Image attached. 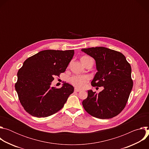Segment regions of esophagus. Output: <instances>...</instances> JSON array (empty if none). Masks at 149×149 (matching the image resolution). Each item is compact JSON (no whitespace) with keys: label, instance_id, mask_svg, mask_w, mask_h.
Returning <instances> with one entry per match:
<instances>
[{"label":"esophagus","instance_id":"obj_1","mask_svg":"<svg viewBox=\"0 0 149 149\" xmlns=\"http://www.w3.org/2000/svg\"><path fill=\"white\" fill-rule=\"evenodd\" d=\"M75 91H76V92H79V91H81V90H79V89L75 88Z\"/></svg>","mask_w":149,"mask_h":149}]
</instances>
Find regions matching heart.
<instances>
[{
    "label": "heart",
    "instance_id": "heart-1",
    "mask_svg": "<svg viewBox=\"0 0 149 149\" xmlns=\"http://www.w3.org/2000/svg\"><path fill=\"white\" fill-rule=\"evenodd\" d=\"M91 58L87 56H84L81 58V62L83 64L85 65L86 62ZM90 80V77L87 75H75L71 77L70 79V83L73 86L76 87L77 88L82 89L86 87V84Z\"/></svg>",
    "mask_w": 149,
    "mask_h": 149
}]
</instances>
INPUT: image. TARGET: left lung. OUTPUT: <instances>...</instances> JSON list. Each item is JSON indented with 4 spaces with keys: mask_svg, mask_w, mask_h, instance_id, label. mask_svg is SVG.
Here are the masks:
<instances>
[{
    "mask_svg": "<svg viewBox=\"0 0 149 149\" xmlns=\"http://www.w3.org/2000/svg\"><path fill=\"white\" fill-rule=\"evenodd\" d=\"M81 51L95 61L98 72L91 86L104 87L98 94L88 91L87 98L82 101L85 110L101 119L117 116L124 109L133 88L130 64L123 54L105 47H93Z\"/></svg>",
    "mask_w": 149,
    "mask_h": 149,
    "instance_id": "8db88e82",
    "label": "left lung"
}]
</instances>
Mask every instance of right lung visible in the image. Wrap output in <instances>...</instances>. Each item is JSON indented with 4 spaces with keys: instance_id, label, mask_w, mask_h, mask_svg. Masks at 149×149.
<instances>
[{
    "instance_id": "1",
    "label": "right lung",
    "mask_w": 149,
    "mask_h": 149,
    "mask_svg": "<svg viewBox=\"0 0 149 149\" xmlns=\"http://www.w3.org/2000/svg\"><path fill=\"white\" fill-rule=\"evenodd\" d=\"M74 50H44L25 61L17 74L15 90L25 110L32 116L47 117L59 111L74 87L63 83L60 88L51 87L55 76L65 72Z\"/></svg>"
}]
</instances>
